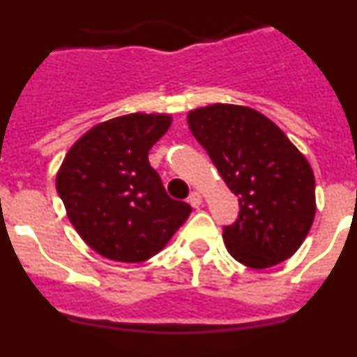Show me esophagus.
Segmentation results:
<instances>
[{
    "instance_id": "obj_1",
    "label": "esophagus",
    "mask_w": 357,
    "mask_h": 357,
    "mask_svg": "<svg viewBox=\"0 0 357 357\" xmlns=\"http://www.w3.org/2000/svg\"><path fill=\"white\" fill-rule=\"evenodd\" d=\"M188 202L191 204L193 207H200L202 206V195L198 193V191H193V193L189 195Z\"/></svg>"
}]
</instances>
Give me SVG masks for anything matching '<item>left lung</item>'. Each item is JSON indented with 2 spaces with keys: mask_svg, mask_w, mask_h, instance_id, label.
I'll use <instances>...</instances> for the list:
<instances>
[{
  "mask_svg": "<svg viewBox=\"0 0 357 357\" xmlns=\"http://www.w3.org/2000/svg\"><path fill=\"white\" fill-rule=\"evenodd\" d=\"M225 184L239 198V214L223 227L229 254L263 270L291 257L313 225V169L286 134L248 107H202L188 114Z\"/></svg>",
  "mask_w": 357,
  "mask_h": 357,
  "instance_id": "1",
  "label": "left lung"
}]
</instances>
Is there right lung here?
I'll return each mask as SVG.
<instances>
[{"mask_svg": "<svg viewBox=\"0 0 357 357\" xmlns=\"http://www.w3.org/2000/svg\"><path fill=\"white\" fill-rule=\"evenodd\" d=\"M169 125L166 114L121 116L91 128L66 153L56 193L80 238L107 259H150L191 214L189 204L168 197L148 160Z\"/></svg>", "mask_w": 357, "mask_h": 357, "instance_id": "add662e5", "label": "right lung"}]
</instances>
